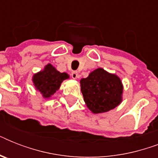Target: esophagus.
<instances>
[{"label": "esophagus", "mask_w": 158, "mask_h": 158, "mask_svg": "<svg viewBox=\"0 0 158 158\" xmlns=\"http://www.w3.org/2000/svg\"><path fill=\"white\" fill-rule=\"evenodd\" d=\"M71 77L73 78V79H76L79 78V74H78V72L77 71H73L71 73Z\"/></svg>", "instance_id": "esophagus-1"}]
</instances>
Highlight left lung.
<instances>
[{"mask_svg": "<svg viewBox=\"0 0 158 158\" xmlns=\"http://www.w3.org/2000/svg\"><path fill=\"white\" fill-rule=\"evenodd\" d=\"M81 91L87 106L94 113L106 112L121 102L123 86L120 79L98 68L82 79Z\"/></svg>", "mask_w": 158, "mask_h": 158, "instance_id": "left-lung-1", "label": "left lung"}]
</instances>
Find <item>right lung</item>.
<instances>
[{"instance_id":"obj_1","label":"right lung","mask_w":158,"mask_h":158,"mask_svg":"<svg viewBox=\"0 0 158 158\" xmlns=\"http://www.w3.org/2000/svg\"><path fill=\"white\" fill-rule=\"evenodd\" d=\"M68 78L66 73H60L52 64H48L43 71L33 76V81L36 89L47 98L54 94L59 89L62 81Z\"/></svg>"}]
</instances>
